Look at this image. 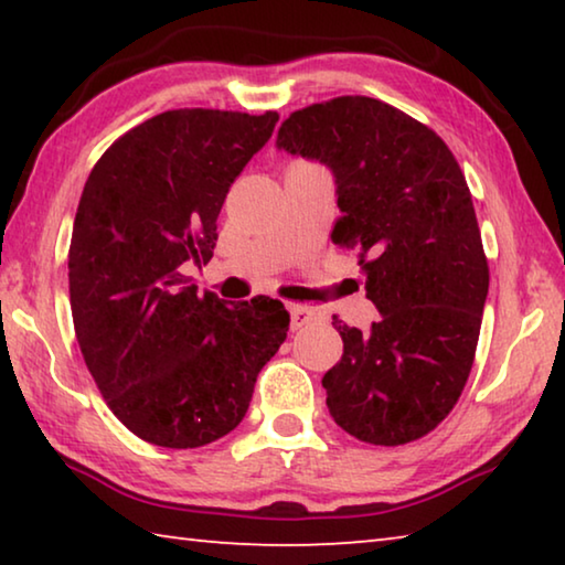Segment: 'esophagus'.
<instances>
[{
	"instance_id": "esophagus-1",
	"label": "esophagus",
	"mask_w": 565,
	"mask_h": 565,
	"mask_svg": "<svg viewBox=\"0 0 565 565\" xmlns=\"http://www.w3.org/2000/svg\"><path fill=\"white\" fill-rule=\"evenodd\" d=\"M289 313H291V329L294 331L309 327V323L317 321V309H313V306H306V303H291Z\"/></svg>"
}]
</instances>
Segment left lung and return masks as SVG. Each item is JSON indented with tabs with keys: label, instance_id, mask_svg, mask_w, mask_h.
<instances>
[{
	"label": "left lung",
	"instance_id": "left-lung-1",
	"mask_svg": "<svg viewBox=\"0 0 565 565\" xmlns=\"http://www.w3.org/2000/svg\"><path fill=\"white\" fill-rule=\"evenodd\" d=\"M276 149L333 174L331 238L361 256L381 313L369 331L337 327L343 356L321 379L329 414L359 441H416L461 396L489 296L463 171L436 131L371 97L294 111Z\"/></svg>",
	"mask_w": 565,
	"mask_h": 565
}]
</instances>
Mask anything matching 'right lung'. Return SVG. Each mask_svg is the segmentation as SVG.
<instances>
[{
	"label": "right lung",
	"instance_id": "add662e5",
	"mask_svg": "<svg viewBox=\"0 0 565 565\" xmlns=\"http://www.w3.org/2000/svg\"><path fill=\"white\" fill-rule=\"evenodd\" d=\"M279 114H157L94 164L74 216L76 341L124 426L164 448H199L242 424L254 384L289 331L281 301L199 296L184 274L212 259L228 186Z\"/></svg>",
	"mask_w": 565,
	"mask_h": 565
}]
</instances>
